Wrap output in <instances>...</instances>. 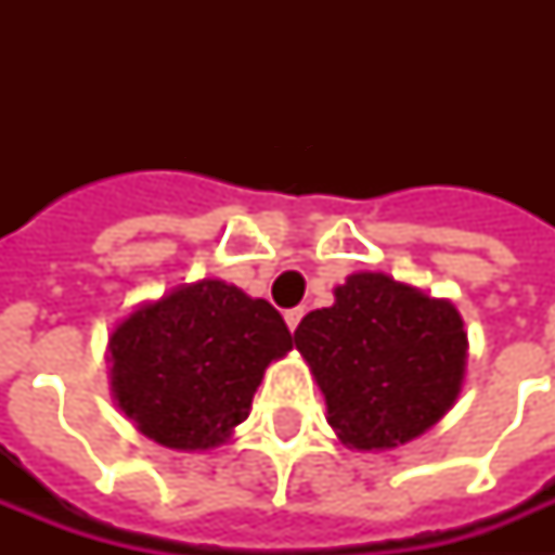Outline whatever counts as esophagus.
Returning a JSON list of instances; mask_svg holds the SVG:
<instances>
[{
	"label": "esophagus",
	"instance_id": "1",
	"mask_svg": "<svg viewBox=\"0 0 555 555\" xmlns=\"http://www.w3.org/2000/svg\"><path fill=\"white\" fill-rule=\"evenodd\" d=\"M305 317L302 308H291V311H285V322H287V328L296 331V325H299V320Z\"/></svg>",
	"mask_w": 555,
	"mask_h": 555
}]
</instances>
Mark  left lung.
<instances>
[{
  "instance_id": "1",
  "label": "left lung",
  "mask_w": 555,
  "mask_h": 555,
  "mask_svg": "<svg viewBox=\"0 0 555 555\" xmlns=\"http://www.w3.org/2000/svg\"><path fill=\"white\" fill-rule=\"evenodd\" d=\"M294 334L328 423L354 449H395L431 429L461 391L466 334L455 305L386 273H354Z\"/></svg>"
}]
</instances>
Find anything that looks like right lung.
<instances>
[{
  "label": "right lung",
  "instance_id": "add662e5",
  "mask_svg": "<svg viewBox=\"0 0 555 555\" xmlns=\"http://www.w3.org/2000/svg\"><path fill=\"white\" fill-rule=\"evenodd\" d=\"M291 348L273 305L204 279L117 325L108 339L112 388L146 438L209 449L250 414L264 369Z\"/></svg>",
  "mask_w": 555,
  "mask_h": 555
}]
</instances>
